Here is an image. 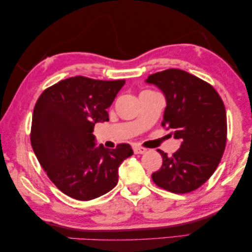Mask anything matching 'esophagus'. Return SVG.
<instances>
[{
	"mask_svg": "<svg viewBox=\"0 0 252 252\" xmlns=\"http://www.w3.org/2000/svg\"><path fill=\"white\" fill-rule=\"evenodd\" d=\"M133 150H134L135 154H143V153L146 152L145 148H142V146H137V145L133 146Z\"/></svg>",
	"mask_w": 252,
	"mask_h": 252,
	"instance_id": "34e87169",
	"label": "esophagus"
}]
</instances>
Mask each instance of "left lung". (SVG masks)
Returning a JSON list of instances; mask_svg holds the SVG:
<instances>
[{"label": "left lung", "mask_w": 252, "mask_h": 252, "mask_svg": "<svg viewBox=\"0 0 252 252\" xmlns=\"http://www.w3.org/2000/svg\"><path fill=\"white\" fill-rule=\"evenodd\" d=\"M163 92L166 107L162 126L181 139L180 149L171 157L162 156L160 170L152 173L158 187L170 192L196 190L210 179L220 164L226 145L227 124L223 100L210 83L179 68L151 74Z\"/></svg>", "instance_id": "obj_1"}]
</instances>
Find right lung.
<instances>
[{
	"instance_id": "add662e5",
	"label": "right lung",
	"mask_w": 252,
	"mask_h": 252,
	"mask_svg": "<svg viewBox=\"0 0 252 252\" xmlns=\"http://www.w3.org/2000/svg\"><path fill=\"white\" fill-rule=\"evenodd\" d=\"M125 80L86 76L62 80L44 90L33 108L30 142L52 183L77 200H90L118 183V168L133 156L129 144L95 148V123L108 122L106 110Z\"/></svg>"
}]
</instances>
